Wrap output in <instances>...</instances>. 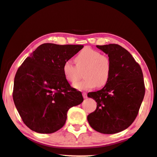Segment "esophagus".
I'll use <instances>...</instances> for the list:
<instances>
[{
    "label": "esophagus",
    "instance_id": "1",
    "mask_svg": "<svg viewBox=\"0 0 157 157\" xmlns=\"http://www.w3.org/2000/svg\"><path fill=\"white\" fill-rule=\"evenodd\" d=\"M82 96L84 97V98H87V94L86 93V92H83L82 93Z\"/></svg>",
    "mask_w": 157,
    "mask_h": 157
}]
</instances>
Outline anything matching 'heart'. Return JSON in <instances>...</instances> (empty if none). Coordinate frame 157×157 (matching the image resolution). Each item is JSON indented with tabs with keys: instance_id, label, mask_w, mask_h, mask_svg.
Instances as JSON below:
<instances>
[{
	"instance_id": "1",
	"label": "heart",
	"mask_w": 157,
	"mask_h": 157,
	"mask_svg": "<svg viewBox=\"0 0 157 157\" xmlns=\"http://www.w3.org/2000/svg\"><path fill=\"white\" fill-rule=\"evenodd\" d=\"M76 66L71 61L64 62L62 71L64 78L70 83L78 81L83 71L84 79L74 84L79 90H89L95 86H105L110 80L112 73V62L109 56L90 47L82 49L75 58Z\"/></svg>"
}]
</instances>
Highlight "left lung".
<instances>
[{
  "label": "left lung",
  "instance_id": "8db88e82",
  "mask_svg": "<svg viewBox=\"0 0 157 157\" xmlns=\"http://www.w3.org/2000/svg\"><path fill=\"white\" fill-rule=\"evenodd\" d=\"M96 47L108 54L112 73L103 89L88 93L97 107L87 116V120L99 133H119L130 126L138 114L145 93L143 71L132 55L119 44Z\"/></svg>",
  "mask_w": 157,
  "mask_h": 157
}]
</instances>
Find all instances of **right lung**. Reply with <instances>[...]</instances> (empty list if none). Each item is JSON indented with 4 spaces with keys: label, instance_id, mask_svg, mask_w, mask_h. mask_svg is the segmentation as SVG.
I'll return each mask as SVG.
<instances>
[{
    "label": "right lung",
    "instance_id": "right-lung-1",
    "mask_svg": "<svg viewBox=\"0 0 157 157\" xmlns=\"http://www.w3.org/2000/svg\"><path fill=\"white\" fill-rule=\"evenodd\" d=\"M83 47L44 43L17 70L14 103L22 121L32 131L56 132L65 124L69 109L83 101L82 94L70 85L62 71L64 62Z\"/></svg>",
    "mask_w": 157,
    "mask_h": 157
}]
</instances>
